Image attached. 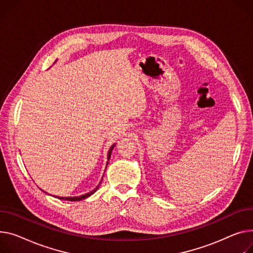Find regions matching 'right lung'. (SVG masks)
I'll return each mask as SVG.
<instances>
[{
  "instance_id": "1",
  "label": "right lung",
  "mask_w": 253,
  "mask_h": 253,
  "mask_svg": "<svg viewBox=\"0 0 253 253\" xmlns=\"http://www.w3.org/2000/svg\"><path fill=\"white\" fill-rule=\"evenodd\" d=\"M114 146H115V144H113V145L111 146L110 150H109V153H108V160H110V158H111L112 150H113ZM108 164H109V161L107 162V166H108ZM100 183H102V181L99 182V184L97 185V186H96L92 191H90V192H88V193H86V194H83V195H81V196H77V197H59V196H57V197H58V198H60V199H63V200H69V201H80V200H82V199H85V198L89 197L90 195H92V194H93V193L98 189Z\"/></svg>"
}]
</instances>
